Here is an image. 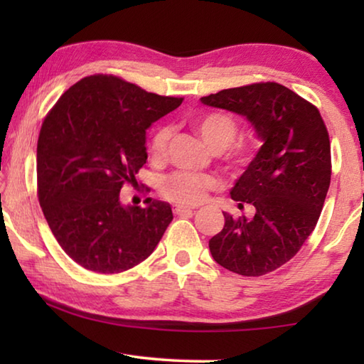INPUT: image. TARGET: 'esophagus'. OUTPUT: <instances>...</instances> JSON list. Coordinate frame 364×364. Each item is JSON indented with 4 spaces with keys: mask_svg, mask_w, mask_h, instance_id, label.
<instances>
[{
    "mask_svg": "<svg viewBox=\"0 0 364 364\" xmlns=\"http://www.w3.org/2000/svg\"><path fill=\"white\" fill-rule=\"evenodd\" d=\"M193 212H194L193 208H189L186 205H176V208H175V213L180 215V217H184V215H191Z\"/></svg>",
    "mask_w": 364,
    "mask_h": 364,
    "instance_id": "34e87169",
    "label": "esophagus"
}]
</instances>
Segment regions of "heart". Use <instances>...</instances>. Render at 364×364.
I'll return each mask as SVG.
<instances>
[{"label": "heart", "instance_id": "heart-1", "mask_svg": "<svg viewBox=\"0 0 364 364\" xmlns=\"http://www.w3.org/2000/svg\"><path fill=\"white\" fill-rule=\"evenodd\" d=\"M196 132L199 133L202 141L210 147L212 151H223L232 144L237 134V125L232 117L223 112H210L197 117L193 122ZM170 138L168 127H159L152 134L151 154L154 157H160L165 152ZM232 162L236 165H244L247 162V152L245 149H237L232 154ZM218 186L217 180L208 175L189 173V171H176L160 183V193L167 199L178 202V204L193 205L204 199L210 189Z\"/></svg>", "mask_w": 364, "mask_h": 364}]
</instances>
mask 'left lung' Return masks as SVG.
Wrapping results in <instances>:
<instances>
[{
	"label": "left lung",
	"mask_w": 364,
	"mask_h": 364,
	"mask_svg": "<svg viewBox=\"0 0 364 364\" xmlns=\"http://www.w3.org/2000/svg\"><path fill=\"white\" fill-rule=\"evenodd\" d=\"M208 107L247 119L260 149L230 194L252 218L223 212L208 241L213 260L242 276H262L291 260L315 230L331 183V144L319 110L279 83H254L200 97Z\"/></svg>",
	"instance_id": "1"
}]
</instances>
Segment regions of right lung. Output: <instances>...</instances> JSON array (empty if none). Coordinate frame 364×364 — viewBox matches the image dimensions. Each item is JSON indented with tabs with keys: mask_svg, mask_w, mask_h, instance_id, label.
I'll return each instance as SVG.
<instances>
[{
	"mask_svg": "<svg viewBox=\"0 0 364 364\" xmlns=\"http://www.w3.org/2000/svg\"><path fill=\"white\" fill-rule=\"evenodd\" d=\"M183 102L112 75L85 77L43 122L36 175L43 215L60 247L95 273L146 260L173 220L168 202L123 204V183L147 160L146 130Z\"/></svg>",
	"mask_w": 364,
	"mask_h": 364,
	"instance_id": "obj_1",
	"label": "right lung"
}]
</instances>
